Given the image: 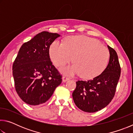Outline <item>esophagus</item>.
Listing matches in <instances>:
<instances>
[{
    "mask_svg": "<svg viewBox=\"0 0 133 133\" xmlns=\"http://www.w3.org/2000/svg\"><path fill=\"white\" fill-rule=\"evenodd\" d=\"M62 79H63V82H67V81L69 80L70 78L69 77H66V76H63V78H62Z\"/></svg>",
    "mask_w": 133,
    "mask_h": 133,
    "instance_id": "34e87169",
    "label": "esophagus"
}]
</instances>
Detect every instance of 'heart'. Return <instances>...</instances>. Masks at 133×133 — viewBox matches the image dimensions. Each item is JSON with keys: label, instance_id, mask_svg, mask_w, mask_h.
<instances>
[{"label": "heart", "instance_id": "b5f03b06", "mask_svg": "<svg viewBox=\"0 0 133 133\" xmlns=\"http://www.w3.org/2000/svg\"><path fill=\"white\" fill-rule=\"evenodd\" d=\"M50 57L53 64L62 67L72 60L74 64L62 71L69 75L80 74V77L91 79L100 75L107 66L110 51L97 39L87 36H70L63 44L57 41L51 44Z\"/></svg>", "mask_w": 133, "mask_h": 133}]
</instances>
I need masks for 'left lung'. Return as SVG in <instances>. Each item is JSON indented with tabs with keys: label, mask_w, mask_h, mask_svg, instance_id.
<instances>
[{
	"label": "left lung",
	"mask_w": 133,
	"mask_h": 133,
	"mask_svg": "<svg viewBox=\"0 0 133 133\" xmlns=\"http://www.w3.org/2000/svg\"><path fill=\"white\" fill-rule=\"evenodd\" d=\"M108 48L110 60L103 73L93 79L76 82L72 96L76 106L83 111L94 112L103 109L115 95L121 67L116 50L109 46Z\"/></svg>",
	"instance_id": "left-lung-1"
}]
</instances>
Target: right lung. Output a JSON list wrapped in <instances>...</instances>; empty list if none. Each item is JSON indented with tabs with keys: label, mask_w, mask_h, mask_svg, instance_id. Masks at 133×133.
I'll list each match as a JSON object with an SVG mask.
<instances>
[{
	"label": "right lung",
	"mask_w": 133,
	"mask_h": 133,
	"mask_svg": "<svg viewBox=\"0 0 133 133\" xmlns=\"http://www.w3.org/2000/svg\"><path fill=\"white\" fill-rule=\"evenodd\" d=\"M60 35L42 31L20 48L13 64L15 90L24 103H46L62 82V76L50 60L49 49Z\"/></svg>",
	"instance_id": "add662e5"
}]
</instances>
